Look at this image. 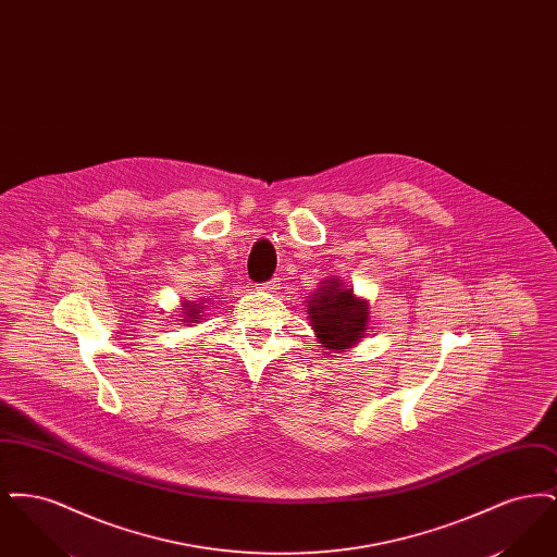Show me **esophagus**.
<instances>
[{"instance_id":"34e87169","label":"esophagus","mask_w":557,"mask_h":557,"mask_svg":"<svg viewBox=\"0 0 557 557\" xmlns=\"http://www.w3.org/2000/svg\"><path fill=\"white\" fill-rule=\"evenodd\" d=\"M259 288H261V290H265V292L280 290V277H273V280H269V282H267V284H261V286H259Z\"/></svg>"}]
</instances>
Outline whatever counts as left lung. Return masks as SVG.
I'll return each instance as SVG.
<instances>
[{
  "label": "left lung",
  "mask_w": 557,
  "mask_h": 557,
  "mask_svg": "<svg viewBox=\"0 0 557 557\" xmlns=\"http://www.w3.org/2000/svg\"><path fill=\"white\" fill-rule=\"evenodd\" d=\"M309 325L319 352L334 355L359 345L370 332V300L357 296L341 277H325L307 298Z\"/></svg>",
  "instance_id": "1"
}]
</instances>
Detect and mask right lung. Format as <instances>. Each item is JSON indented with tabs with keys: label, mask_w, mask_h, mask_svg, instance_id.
I'll return each instance as SVG.
<instances>
[{
	"label": "right lung",
	"mask_w": 557,
	"mask_h": 557,
	"mask_svg": "<svg viewBox=\"0 0 557 557\" xmlns=\"http://www.w3.org/2000/svg\"><path fill=\"white\" fill-rule=\"evenodd\" d=\"M207 307V298H198V300H182V323L184 325H194L200 323V319L205 318L202 311Z\"/></svg>",
	"instance_id": "add662e5"
}]
</instances>
